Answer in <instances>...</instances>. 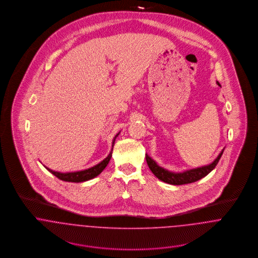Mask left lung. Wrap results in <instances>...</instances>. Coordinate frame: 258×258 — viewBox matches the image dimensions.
Returning a JSON list of instances; mask_svg holds the SVG:
<instances>
[{
    "instance_id": "obj_1",
    "label": "left lung",
    "mask_w": 258,
    "mask_h": 258,
    "mask_svg": "<svg viewBox=\"0 0 258 258\" xmlns=\"http://www.w3.org/2000/svg\"><path fill=\"white\" fill-rule=\"evenodd\" d=\"M223 150L221 151L220 155L218 156V158L212 164H210L208 166L201 167V168L187 170L183 173H173V172L163 169L162 167L158 166L157 163L154 160H152L147 154H146V161H147L150 170L159 180L170 184H190V183L197 182V181L201 180L202 178L206 177L208 174H210L216 168V166L218 165V163L221 159Z\"/></svg>"
}]
</instances>
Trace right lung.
Instances as JSON below:
<instances>
[{
    "label": "right lung",
    "mask_w": 258,
    "mask_h": 258,
    "mask_svg": "<svg viewBox=\"0 0 258 258\" xmlns=\"http://www.w3.org/2000/svg\"><path fill=\"white\" fill-rule=\"evenodd\" d=\"M119 134H117L113 141H112V147L114 146V143H115V139L116 137L118 136ZM112 151H113V148L111 149V152L109 153V155L102 161L100 162L99 164H97L96 166L90 168V169H87V170H84V171H79V172H73V173H59V172H55V171H52L48 168H46L51 174H53L55 177H57L59 180L61 181H66V182H72V183H81V182H85V181H88L90 179H93L95 178L96 176H98L104 169L105 167L108 165L109 161H110L111 156H112Z\"/></svg>",
    "instance_id": "right-lung-1"
}]
</instances>
